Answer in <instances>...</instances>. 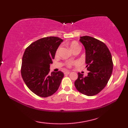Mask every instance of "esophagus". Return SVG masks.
Listing matches in <instances>:
<instances>
[{
  "mask_svg": "<svg viewBox=\"0 0 128 128\" xmlns=\"http://www.w3.org/2000/svg\"><path fill=\"white\" fill-rule=\"evenodd\" d=\"M70 73V72L66 71V72H64V74H65V75H68V74H69Z\"/></svg>",
  "mask_w": 128,
  "mask_h": 128,
  "instance_id": "1",
  "label": "esophagus"
}]
</instances>
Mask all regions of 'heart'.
I'll return each mask as SVG.
<instances>
[{
	"label": "heart",
	"instance_id": "obj_1",
	"mask_svg": "<svg viewBox=\"0 0 128 128\" xmlns=\"http://www.w3.org/2000/svg\"><path fill=\"white\" fill-rule=\"evenodd\" d=\"M70 46V48L71 50H72V51L73 52L74 50H75L76 49H78V48H80V46L79 45V44L77 42H75V41H73L71 43H70L69 44ZM59 48L60 47H58V48L57 49V50L56 51V54H58V52H59ZM76 64V62H72V61H67L66 62V66L68 68H71L72 66H74V65Z\"/></svg>",
	"mask_w": 128,
	"mask_h": 128
}]
</instances>
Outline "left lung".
Listing matches in <instances>:
<instances>
[{
	"label": "left lung",
	"mask_w": 128,
	"mask_h": 128,
	"mask_svg": "<svg viewBox=\"0 0 128 128\" xmlns=\"http://www.w3.org/2000/svg\"><path fill=\"white\" fill-rule=\"evenodd\" d=\"M80 41L86 50L88 75L78 72L74 84L78 91L86 96L98 94L105 88L113 71L112 55L104 43L88 36L80 37Z\"/></svg>",
	"instance_id": "obj_1"
}]
</instances>
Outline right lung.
<instances>
[{
    "mask_svg": "<svg viewBox=\"0 0 128 128\" xmlns=\"http://www.w3.org/2000/svg\"><path fill=\"white\" fill-rule=\"evenodd\" d=\"M62 42L57 37H44L32 43L24 52L21 76L28 88L40 97H47L55 93L64 77L60 71L50 73V64Z\"/></svg>",
    "mask_w": 128,
    "mask_h": 128,
    "instance_id": "1",
    "label": "right lung"
}]
</instances>
